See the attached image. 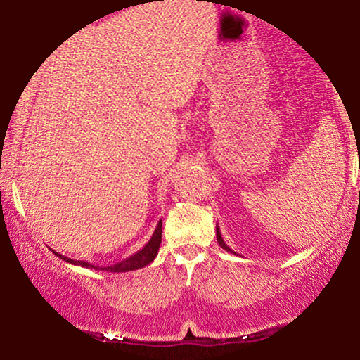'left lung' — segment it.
I'll return each mask as SVG.
<instances>
[{
    "instance_id": "1",
    "label": "left lung",
    "mask_w": 360,
    "mask_h": 360,
    "mask_svg": "<svg viewBox=\"0 0 360 360\" xmlns=\"http://www.w3.org/2000/svg\"><path fill=\"white\" fill-rule=\"evenodd\" d=\"M216 236H217V243L221 245V248H224L226 252H229V253H234L231 248H229L228 245L224 243V240H223V236H221V231H219V226H216Z\"/></svg>"
}]
</instances>
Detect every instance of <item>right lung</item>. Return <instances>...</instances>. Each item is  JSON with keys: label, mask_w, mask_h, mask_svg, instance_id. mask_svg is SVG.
<instances>
[{"label": "right lung", "mask_w": 360, "mask_h": 360, "mask_svg": "<svg viewBox=\"0 0 360 360\" xmlns=\"http://www.w3.org/2000/svg\"><path fill=\"white\" fill-rule=\"evenodd\" d=\"M161 219L158 226H156L155 233H153L151 240L148 241L146 245L143 246V248L139 250V252H136L134 255L124 258L122 262H117L114 265H108V267H96V265L90 264V262H84V260H72V258H68L64 255H60L58 252H52L56 253L59 258H63L64 262H68V264H72V265H82L84 269H95V270H107V272H114V274H119V272H131V270H137V269H143L146 267V265L151 264L153 260H155L156 255H158V250H160V245H161Z\"/></svg>", "instance_id": "right-lung-1"}]
</instances>
